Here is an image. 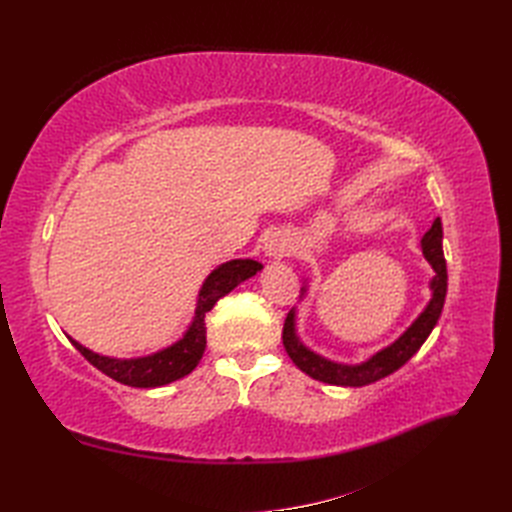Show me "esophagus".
<instances>
[{
	"instance_id": "obj_1",
	"label": "esophagus",
	"mask_w": 512,
	"mask_h": 512,
	"mask_svg": "<svg viewBox=\"0 0 512 512\" xmlns=\"http://www.w3.org/2000/svg\"><path fill=\"white\" fill-rule=\"evenodd\" d=\"M288 252H290V245H288V241L282 239L280 235H271V237L267 239V243H265V254H267L269 258L280 260V258L288 256Z\"/></svg>"
}]
</instances>
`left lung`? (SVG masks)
I'll return each instance as SVG.
<instances>
[{"label": "left lung", "instance_id": "8db88e82", "mask_svg": "<svg viewBox=\"0 0 512 512\" xmlns=\"http://www.w3.org/2000/svg\"><path fill=\"white\" fill-rule=\"evenodd\" d=\"M423 245V254L427 258L429 265L436 271V277L431 280V290L433 297L429 305L425 307V312L414 320L412 327L401 335L395 344L389 348H384L376 356H371L367 363L361 365H337L331 363L322 356L314 354L312 350H307L299 339L297 333H294V312H288L284 320V348L292 363L297 365L301 371H305L307 376H312L314 380L335 384V386H365L376 382L384 376L393 374L401 365H406L412 356L421 350L425 344V339L433 331V327L438 324V318L442 314L444 299H446V288H448V273H446V260L442 252V222L436 220L433 226L429 228L427 235L421 241Z\"/></svg>", "mask_w": 512, "mask_h": 512}]
</instances>
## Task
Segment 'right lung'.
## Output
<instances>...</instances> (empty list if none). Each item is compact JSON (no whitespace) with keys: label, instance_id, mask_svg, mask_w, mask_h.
Instances as JSON below:
<instances>
[{"label":"right lung","instance_id":"1","mask_svg":"<svg viewBox=\"0 0 512 512\" xmlns=\"http://www.w3.org/2000/svg\"><path fill=\"white\" fill-rule=\"evenodd\" d=\"M260 269V262L250 258L230 260L226 265L215 269L207 277L203 288H200L198 305L188 333H185L183 339H179L175 346H170L158 354L145 356V359H108V356H100L87 350L79 342H74V339H70V342L91 365L98 367L102 374L121 384L136 386V389H153V386L175 382L183 376H188L198 365V361L203 359V352L207 346L205 316L211 312L213 305L222 297H226L232 288H237L241 282L250 280V277L256 275V271Z\"/></svg>","mask_w":512,"mask_h":512}]
</instances>
